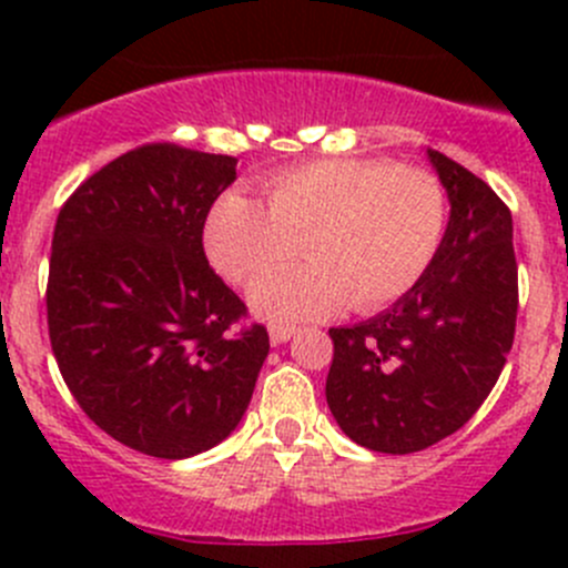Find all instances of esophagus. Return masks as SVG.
<instances>
[{
	"label": "esophagus",
	"mask_w": 568,
	"mask_h": 568,
	"mask_svg": "<svg viewBox=\"0 0 568 568\" xmlns=\"http://www.w3.org/2000/svg\"><path fill=\"white\" fill-rule=\"evenodd\" d=\"M294 335H296V326H291V324H272V326H268V337H272L274 346H280V343H288Z\"/></svg>",
	"instance_id": "esophagus-1"
}]
</instances>
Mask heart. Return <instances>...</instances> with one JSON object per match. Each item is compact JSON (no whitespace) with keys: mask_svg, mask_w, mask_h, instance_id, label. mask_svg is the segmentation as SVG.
<instances>
[{"mask_svg":"<svg viewBox=\"0 0 568 568\" xmlns=\"http://www.w3.org/2000/svg\"><path fill=\"white\" fill-rule=\"evenodd\" d=\"M263 197L231 189L211 205L203 247L236 285H255L295 254L314 261L257 285L252 305L268 318H321L346 302L376 311L428 272L445 236L448 203L432 173L385 159H318L280 170Z\"/></svg>","mask_w":568,"mask_h":568,"instance_id":"obj_1","label":"heart"}]
</instances>
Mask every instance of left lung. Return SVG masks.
Wrapping results in <instances>:
<instances>
[{"label": "left lung", "mask_w": 568, "mask_h": 568, "mask_svg": "<svg viewBox=\"0 0 568 568\" xmlns=\"http://www.w3.org/2000/svg\"><path fill=\"white\" fill-rule=\"evenodd\" d=\"M450 203L428 272L390 311L329 329L326 404L348 439L415 454L459 432L495 387L517 326L511 211L439 151H426Z\"/></svg>", "instance_id": "left-lung-1"}]
</instances>
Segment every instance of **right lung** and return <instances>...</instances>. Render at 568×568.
I'll list each match as a JSON object with an SVG mask.
<instances>
[{
    "label": "right lung",
    "instance_id": "add662e5",
    "mask_svg": "<svg viewBox=\"0 0 568 568\" xmlns=\"http://www.w3.org/2000/svg\"><path fill=\"white\" fill-rule=\"evenodd\" d=\"M239 159L142 145L90 175L60 209L49 263V337L68 390L109 437L189 459L231 437L268 354L203 252Z\"/></svg>",
    "mask_w": 568,
    "mask_h": 568
}]
</instances>
